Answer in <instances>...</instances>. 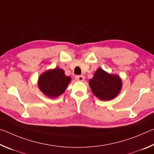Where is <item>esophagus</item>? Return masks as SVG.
<instances>
[{"label":"esophagus","instance_id":"34e87169","mask_svg":"<svg viewBox=\"0 0 154 154\" xmlns=\"http://www.w3.org/2000/svg\"><path fill=\"white\" fill-rule=\"evenodd\" d=\"M75 79L79 81V82H83L85 79V77L83 75H77V76L75 77Z\"/></svg>","mask_w":154,"mask_h":154}]
</instances>
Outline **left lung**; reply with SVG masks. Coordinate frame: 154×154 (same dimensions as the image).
Here are the masks:
<instances>
[{
    "mask_svg": "<svg viewBox=\"0 0 154 154\" xmlns=\"http://www.w3.org/2000/svg\"><path fill=\"white\" fill-rule=\"evenodd\" d=\"M92 92L103 100H109L118 94L122 88V81L118 75H110L98 69L89 82Z\"/></svg>",
    "mask_w": 154,
    "mask_h": 154,
    "instance_id": "left-lung-1",
    "label": "left lung"
}]
</instances>
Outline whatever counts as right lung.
<instances>
[{
    "mask_svg": "<svg viewBox=\"0 0 154 154\" xmlns=\"http://www.w3.org/2000/svg\"><path fill=\"white\" fill-rule=\"evenodd\" d=\"M71 80V77L65 75L63 70L56 68L41 75L38 85L41 92L46 96L56 98L64 93Z\"/></svg>",
    "mask_w": 154,
    "mask_h": 154,
    "instance_id": "obj_1",
    "label": "right lung"
}]
</instances>
